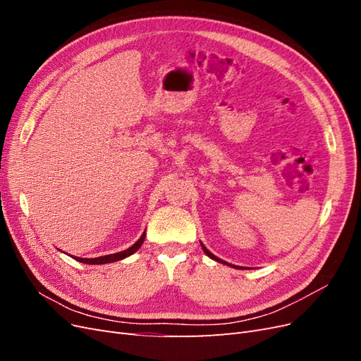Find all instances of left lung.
Masks as SVG:
<instances>
[{
    "instance_id": "left-lung-1",
    "label": "left lung",
    "mask_w": 361,
    "mask_h": 361,
    "mask_svg": "<svg viewBox=\"0 0 361 361\" xmlns=\"http://www.w3.org/2000/svg\"><path fill=\"white\" fill-rule=\"evenodd\" d=\"M202 247H203V251H204V253H206V255H207V256H209V257H211V259H214V260H216V262H221V264H226V262H223V260H221V259H218V257H216V256H214V255H212V253H211V251H209V250H207V248H206V247H204V245H202ZM227 265H228V264H227ZM231 267H232V265H231Z\"/></svg>"
}]
</instances>
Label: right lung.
Masks as SVG:
<instances>
[{"label": "right lung", "instance_id": "obj_1", "mask_svg": "<svg viewBox=\"0 0 361 361\" xmlns=\"http://www.w3.org/2000/svg\"><path fill=\"white\" fill-rule=\"evenodd\" d=\"M146 238V233L141 235V238L138 239V241L133 245L129 247L128 250H123L120 251V253H114V255H108V256H101V257H94V259H84V257H73L75 260L78 262H82V264H92V265H102V264H110V262H116V260H122L128 256H130L133 253H135V251L141 247V244H143Z\"/></svg>", "mask_w": 361, "mask_h": 361}]
</instances>
